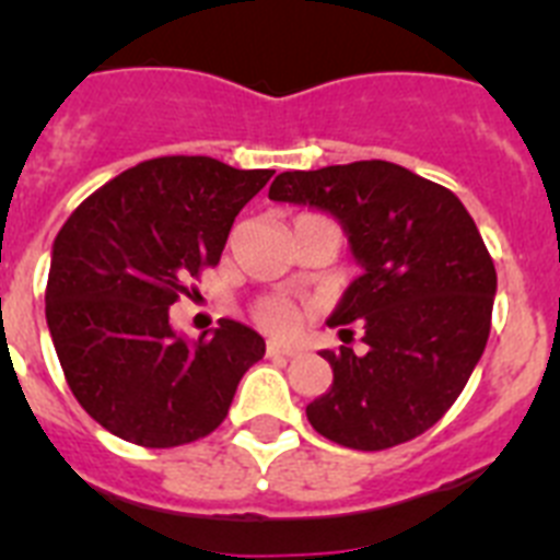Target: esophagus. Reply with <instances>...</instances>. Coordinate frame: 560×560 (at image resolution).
<instances>
[{"label": "esophagus", "mask_w": 560, "mask_h": 560, "mask_svg": "<svg viewBox=\"0 0 560 560\" xmlns=\"http://www.w3.org/2000/svg\"><path fill=\"white\" fill-rule=\"evenodd\" d=\"M266 353H269V355H285V359H291V355L300 353V348H296V345H283V341L271 339L269 345H266Z\"/></svg>", "instance_id": "obj_1"}]
</instances>
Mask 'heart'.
Masks as SVG:
<instances>
[{"mask_svg":"<svg viewBox=\"0 0 560 560\" xmlns=\"http://www.w3.org/2000/svg\"><path fill=\"white\" fill-rule=\"evenodd\" d=\"M255 319L257 325H264L271 334H285V330L294 328L296 323V308L289 300H280V296H266L255 305Z\"/></svg>","mask_w":560,"mask_h":560,"instance_id":"obj_1","label":"heart"}]
</instances>
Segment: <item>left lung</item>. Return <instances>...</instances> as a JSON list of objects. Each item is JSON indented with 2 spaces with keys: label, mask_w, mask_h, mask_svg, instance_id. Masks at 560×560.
<instances>
[{
  "label": "left lung",
  "mask_w": 560,
  "mask_h": 560,
  "mask_svg": "<svg viewBox=\"0 0 560 560\" xmlns=\"http://www.w3.org/2000/svg\"><path fill=\"white\" fill-rule=\"evenodd\" d=\"M269 199L328 210L364 266L328 325H364L368 353L323 350L334 384L305 407L311 427L355 452L432 429L477 368L497 294L493 257L463 201L384 160L285 171Z\"/></svg>",
  "instance_id": "obj_1"
}]
</instances>
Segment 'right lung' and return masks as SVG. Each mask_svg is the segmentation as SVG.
I'll list each match as a JSON object with an SVG mask.
<instances>
[{"label": "right lung", "mask_w": 560, "mask_h": 560, "mask_svg": "<svg viewBox=\"0 0 560 560\" xmlns=\"http://www.w3.org/2000/svg\"><path fill=\"white\" fill-rule=\"evenodd\" d=\"M271 173L156 156L92 192L61 226L44 291L49 336L69 389L103 429L173 448L224 423L266 341L219 319L187 345L167 308L219 264L232 221Z\"/></svg>", "instance_id": "obj_1"}]
</instances>
